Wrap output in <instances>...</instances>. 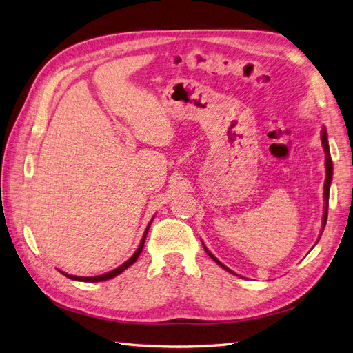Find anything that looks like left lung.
Wrapping results in <instances>:
<instances>
[{
  "instance_id": "left-lung-1",
  "label": "left lung",
  "mask_w": 353,
  "mask_h": 353,
  "mask_svg": "<svg viewBox=\"0 0 353 353\" xmlns=\"http://www.w3.org/2000/svg\"><path fill=\"white\" fill-rule=\"evenodd\" d=\"M322 145H323V150H325V166H326V178H325V208H323V221H322V232L325 230V225H326V221H327V203H330V187H331V181H332V159H331V152H330V143H327V136H326V130L323 128L322 131ZM322 232H320V236H322ZM319 241V240H317ZM205 248V246H203ZM205 252L213 258V260L219 264L222 265V268L225 270L231 272L226 265H223L221 261L217 260V258L210 252V250L205 248ZM232 273V272H231Z\"/></svg>"
}]
</instances>
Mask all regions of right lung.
Returning a JSON list of instances; mask_svg holds the SVG:
<instances>
[{"label": "right lung", "instance_id": "add662e5", "mask_svg": "<svg viewBox=\"0 0 353 353\" xmlns=\"http://www.w3.org/2000/svg\"><path fill=\"white\" fill-rule=\"evenodd\" d=\"M152 221H154V219H152ZM152 221L150 222V225H148V228H146V231H145V234H143V239H142V241H140V245H139L136 252L132 254V256L130 258L128 261H125V263H123L122 265H119V268H117V269H114V270H112V272H108V273H104V275H99V276H72V275H68V273H65V272H61V273H63V275L68 276L69 279L81 281V283H101V281H107V279H112V278L117 276V275H119V273H122L125 269H128L131 264H134L136 260L139 258V255L142 254V249H143V245H145V239H146V236H148V230H150V226H151Z\"/></svg>", "mask_w": 353, "mask_h": 353}]
</instances>
